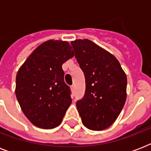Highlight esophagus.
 <instances>
[{
  "label": "esophagus",
  "instance_id": "esophagus-1",
  "mask_svg": "<svg viewBox=\"0 0 151 151\" xmlns=\"http://www.w3.org/2000/svg\"><path fill=\"white\" fill-rule=\"evenodd\" d=\"M74 89H75V87H74V85H72V86H71V90H72L73 92H74Z\"/></svg>",
  "mask_w": 151,
  "mask_h": 151
}]
</instances>
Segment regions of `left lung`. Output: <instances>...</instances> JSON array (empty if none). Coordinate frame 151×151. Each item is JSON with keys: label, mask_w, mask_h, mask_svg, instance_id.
<instances>
[{"label": "left lung", "mask_w": 151, "mask_h": 151, "mask_svg": "<svg viewBox=\"0 0 151 151\" xmlns=\"http://www.w3.org/2000/svg\"><path fill=\"white\" fill-rule=\"evenodd\" d=\"M85 78V92L77 102L83 124L101 131L116 121L126 100L127 78L112 54L90 40L71 41Z\"/></svg>", "instance_id": "obj_1"}]
</instances>
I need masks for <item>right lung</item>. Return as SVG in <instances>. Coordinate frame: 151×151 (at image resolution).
Segmentation results:
<instances>
[{
    "instance_id": "obj_1",
    "label": "right lung",
    "mask_w": 151,
    "mask_h": 151,
    "mask_svg": "<svg viewBox=\"0 0 151 151\" xmlns=\"http://www.w3.org/2000/svg\"><path fill=\"white\" fill-rule=\"evenodd\" d=\"M73 56L67 41L49 40L32 52L18 71L15 96L35 126L50 129L61 124L72 102L62 65Z\"/></svg>"
}]
</instances>
